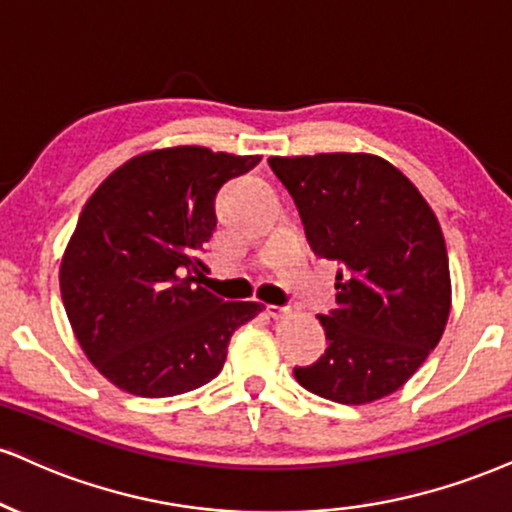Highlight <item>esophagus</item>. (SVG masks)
Returning <instances> with one entry per match:
<instances>
[{
  "mask_svg": "<svg viewBox=\"0 0 512 512\" xmlns=\"http://www.w3.org/2000/svg\"><path fill=\"white\" fill-rule=\"evenodd\" d=\"M266 311H268L270 318H275V320H280V318H285V315H289V308H287V306H275V304H268V306H266Z\"/></svg>",
  "mask_w": 512,
  "mask_h": 512,
  "instance_id": "34e87169",
  "label": "esophagus"
}]
</instances>
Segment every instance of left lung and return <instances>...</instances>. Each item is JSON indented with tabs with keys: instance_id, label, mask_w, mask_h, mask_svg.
Instances as JSON below:
<instances>
[{
	"instance_id": "1",
	"label": "left lung",
	"mask_w": 512,
	"mask_h": 512,
	"mask_svg": "<svg viewBox=\"0 0 512 512\" xmlns=\"http://www.w3.org/2000/svg\"><path fill=\"white\" fill-rule=\"evenodd\" d=\"M313 254L344 266L327 346L301 387L346 406L401 389L439 344L451 313L444 232L420 189L375 154L270 156Z\"/></svg>"
}]
</instances>
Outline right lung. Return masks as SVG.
<instances>
[{"label":"right lung","instance_id":"right-lung-1","mask_svg":"<svg viewBox=\"0 0 512 512\" xmlns=\"http://www.w3.org/2000/svg\"><path fill=\"white\" fill-rule=\"evenodd\" d=\"M261 156L166 147L132 156L94 189L59 268L80 349L111 384L163 399L211 382L232 334L263 311L197 282L216 197Z\"/></svg>","mask_w":512,"mask_h":512}]
</instances>
